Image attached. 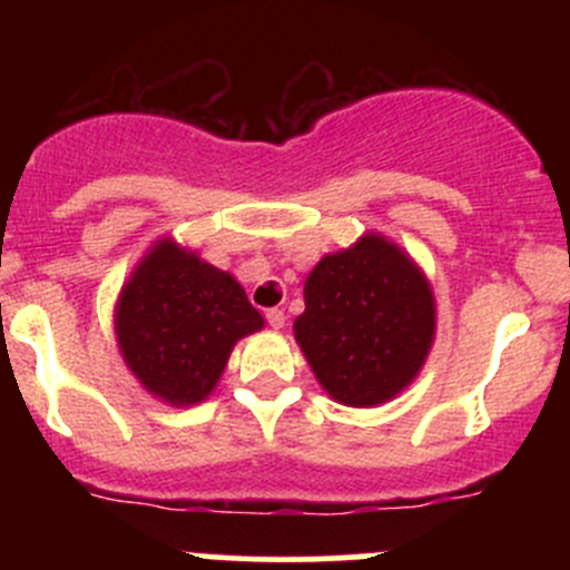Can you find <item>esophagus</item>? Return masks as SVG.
<instances>
[{
    "label": "esophagus",
    "instance_id": "1",
    "mask_svg": "<svg viewBox=\"0 0 570 570\" xmlns=\"http://www.w3.org/2000/svg\"><path fill=\"white\" fill-rule=\"evenodd\" d=\"M264 317H267L273 331H281V327H284V322H286V314L281 312V308H267V314H264Z\"/></svg>",
    "mask_w": 570,
    "mask_h": 570
}]
</instances>
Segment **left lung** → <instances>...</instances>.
Here are the masks:
<instances>
[{"mask_svg": "<svg viewBox=\"0 0 570 570\" xmlns=\"http://www.w3.org/2000/svg\"><path fill=\"white\" fill-rule=\"evenodd\" d=\"M303 297L295 342L331 400L375 407L416 381L435 338V297L400 245L366 232L314 264Z\"/></svg>", "mask_w": 570, "mask_h": 570, "instance_id": "8db88e82", "label": "left lung"}]
</instances>
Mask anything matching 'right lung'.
Wrapping results in <instances>:
<instances>
[{
    "mask_svg": "<svg viewBox=\"0 0 570 570\" xmlns=\"http://www.w3.org/2000/svg\"><path fill=\"white\" fill-rule=\"evenodd\" d=\"M264 317L226 269L163 237L135 264L115 303V338L142 389L174 407L204 402L234 344Z\"/></svg>",
    "mask_w": 570,
    "mask_h": 570,
    "instance_id": "add662e5",
    "label": "right lung"
}]
</instances>
